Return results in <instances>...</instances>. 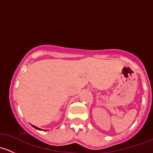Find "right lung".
<instances>
[{"mask_svg": "<svg viewBox=\"0 0 153 153\" xmlns=\"http://www.w3.org/2000/svg\"><path fill=\"white\" fill-rule=\"evenodd\" d=\"M32 126H33L34 128H35V129H39V130H41V129H39V128L38 127H37V126H34V125H32Z\"/></svg>", "mask_w": 153, "mask_h": 153, "instance_id": "1", "label": "right lung"}]
</instances>
